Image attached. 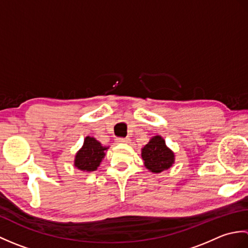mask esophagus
<instances>
[{"instance_id":"1","label":"esophagus","mask_w":248,"mask_h":248,"mask_svg":"<svg viewBox=\"0 0 248 248\" xmlns=\"http://www.w3.org/2000/svg\"><path fill=\"white\" fill-rule=\"evenodd\" d=\"M130 139L129 138H119L116 140V141H117L118 144H127V143H130Z\"/></svg>"}]
</instances>
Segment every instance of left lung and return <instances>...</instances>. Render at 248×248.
<instances>
[{"instance_id":"1","label":"left lung","mask_w":248,"mask_h":248,"mask_svg":"<svg viewBox=\"0 0 248 248\" xmlns=\"http://www.w3.org/2000/svg\"><path fill=\"white\" fill-rule=\"evenodd\" d=\"M141 159L149 171L160 173L172 166L175 163V154L166 146L165 140L162 136L155 135L141 148Z\"/></svg>"}]
</instances>
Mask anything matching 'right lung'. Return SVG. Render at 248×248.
Listing matches in <instances>:
<instances>
[{"mask_svg": "<svg viewBox=\"0 0 248 248\" xmlns=\"http://www.w3.org/2000/svg\"><path fill=\"white\" fill-rule=\"evenodd\" d=\"M109 147L102 146L94 138L86 136L81 149L77 152L75 157V167L84 172L97 170L100 163L105 156V151Z\"/></svg>", "mask_w": 248, "mask_h": 248, "instance_id": "obj_1", "label": "right lung"}]
</instances>
